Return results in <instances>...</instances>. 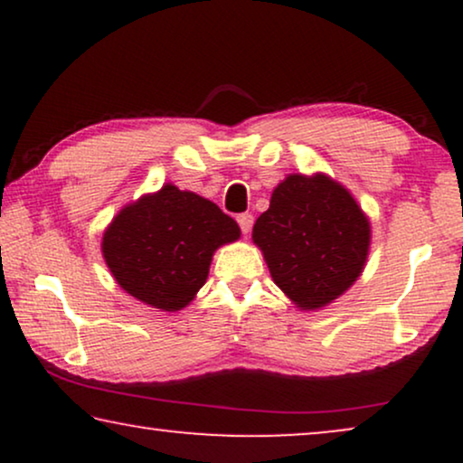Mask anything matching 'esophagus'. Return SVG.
I'll use <instances>...</instances> for the list:
<instances>
[{"instance_id": "esophagus-1", "label": "esophagus", "mask_w": 463, "mask_h": 463, "mask_svg": "<svg viewBox=\"0 0 463 463\" xmlns=\"http://www.w3.org/2000/svg\"><path fill=\"white\" fill-rule=\"evenodd\" d=\"M238 225H240V230H242L244 236H249L250 227H252V214H249V213L240 214V217H238Z\"/></svg>"}]
</instances>
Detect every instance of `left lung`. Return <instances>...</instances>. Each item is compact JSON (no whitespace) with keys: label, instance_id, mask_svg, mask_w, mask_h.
I'll return each instance as SVG.
<instances>
[{"label":"left lung","instance_id":"1","mask_svg":"<svg viewBox=\"0 0 463 463\" xmlns=\"http://www.w3.org/2000/svg\"><path fill=\"white\" fill-rule=\"evenodd\" d=\"M252 242L271 280L301 312L339 299L363 274L371 249V221L356 198L325 173H293L271 192L255 221Z\"/></svg>","mask_w":463,"mask_h":463}]
</instances>
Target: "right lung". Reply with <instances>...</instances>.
Here are the masks:
<instances>
[{
	"label": "right lung",
	"mask_w": 463,
	"mask_h": 463,
	"mask_svg": "<svg viewBox=\"0 0 463 463\" xmlns=\"http://www.w3.org/2000/svg\"><path fill=\"white\" fill-rule=\"evenodd\" d=\"M238 238V223L214 202L166 183L111 219L100 250L130 297L160 312H179L204 287L214 250Z\"/></svg>",
	"instance_id": "right-lung-1"
}]
</instances>
